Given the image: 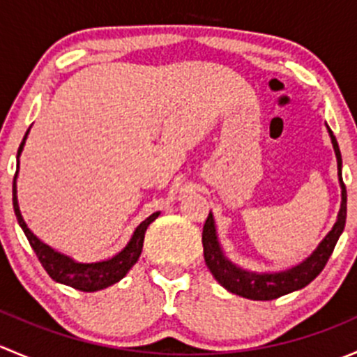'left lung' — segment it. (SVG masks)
<instances>
[{
  "label": "left lung",
  "mask_w": 357,
  "mask_h": 357,
  "mask_svg": "<svg viewBox=\"0 0 357 357\" xmlns=\"http://www.w3.org/2000/svg\"><path fill=\"white\" fill-rule=\"evenodd\" d=\"M328 132L333 143L335 155H337L338 178H340L342 185L340 212H338V219L333 225L332 231L325 236V240L319 243V247L312 252L311 257L305 259L302 264L295 266V268L289 269V271L275 273V275H255V273L238 268V266L229 262L222 255L218 238H215L214 218H212V214H208L207 221L204 225V231H202L204 259L207 268L214 275V278L226 290H229L231 294L242 295V297L252 298V301H273V298H278L282 295L290 294V291L304 289L305 285H309L323 271V268L328 262L330 255H332L335 245H337L338 236L344 231L345 218H347V192H345V185L342 181L340 150H338V143L335 139L332 129H328Z\"/></svg>",
  "instance_id": "1"
}]
</instances>
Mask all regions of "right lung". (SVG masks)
I'll return each instance as SVG.
<instances>
[{
  "mask_svg": "<svg viewBox=\"0 0 357 357\" xmlns=\"http://www.w3.org/2000/svg\"><path fill=\"white\" fill-rule=\"evenodd\" d=\"M27 132H25L22 143H20L19 152H17V158H19L20 152H22V146L25 143V138H27ZM15 179H17V172H15V178H13V208H15L17 221H19L20 228L24 229L32 250L36 252V255H38L39 262L43 264L45 271L48 273L55 282L63 283V285L72 287V289L75 290L96 291V290L107 289V287L114 285V283H117L119 280L124 278L126 273L136 264L139 254H142L146 228H149L150 222H153L158 218V212L152 214L150 218H146L145 221L136 228L135 235H132L131 242L128 243V247H126L122 252H119L115 257H112L109 261H103V262H93V264H79V262H74L72 259H68L67 255L59 254V252H55L53 248L45 245L41 240H38L34 235H32L31 229H29L27 225H25L22 215H20L19 204H17Z\"/></svg>",
  "mask_w": 357,
  "mask_h": 357,
  "instance_id": "right-lung-1",
  "label": "right lung"
}]
</instances>
